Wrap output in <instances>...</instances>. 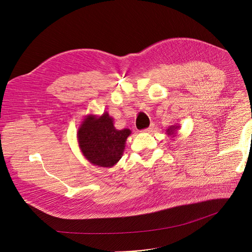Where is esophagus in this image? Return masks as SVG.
<instances>
[{"mask_svg":"<svg viewBox=\"0 0 252 252\" xmlns=\"http://www.w3.org/2000/svg\"><path fill=\"white\" fill-rule=\"evenodd\" d=\"M153 131H154V125L153 124L151 125L149 128L144 130V132H146V133H151V132H153Z\"/></svg>","mask_w":252,"mask_h":252,"instance_id":"obj_1","label":"esophagus"}]
</instances>
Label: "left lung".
Segmentation results:
<instances>
[{
  "mask_svg": "<svg viewBox=\"0 0 252 252\" xmlns=\"http://www.w3.org/2000/svg\"><path fill=\"white\" fill-rule=\"evenodd\" d=\"M179 128H180V126L179 125H172L170 127H168L167 128V130H166V134L168 135V136H170V137H175L176 135H177V131L179 130Z\"/></svg>",
  "mask_w": 252,
  "mask_h": 252,
  "instance_id": "1",
  "label": "left lung"
}]
</instances>
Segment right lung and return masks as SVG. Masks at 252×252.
<instances>
[{
	"label": "right lung",
	"instance_id": "obj_1",
	"mask_svg": "<svg viewBox=\"0 0 252 252\" xmlns=\"http://www.w3.org/2000/svg\"><path fill=\"white\" fill-rule=\"evenodd\" d=\"M131 130L116 129L107 112L101 116L89 114L77 130L78 147L85 158L95 166L112 167L122 158Z\"/></svg>",
	"mask_w": 252,
	"mask_h": 252
}]
</instances>
